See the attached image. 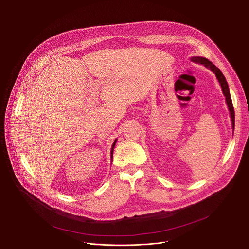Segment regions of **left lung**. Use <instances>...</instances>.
<instances>
[{"mask_svg": "<svg viewBox=\"0 0 249 249\" xmlns=\"http://www.w3.org/2000/svg\"><path fill=\"white\" fill-rule=\"evenodd\" d=\"M191 61L193 62H196V63H199V64H202L204 65L206 68H209L214 74L215 76H216L218 82L220 83L221 85V88H222V92L225 96V99H226V103H227V106H228V109H229V112H230V116H231V121H232V127L234 129V123H235V114H234V108H233V104H232V100H231V96H230V93H229V89H228V84L226 82V79L225 77L223 76L222 72L215 66L214 64H212L208 59L206 58H201V57H193L191 58Z\"/></svg>", "mask_w": 249, "mask_h": 249, "instance_id": "8db88e82", "label": "left lung"}]
</instances>
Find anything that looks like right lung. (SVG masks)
<instances>
[{"mask_svg": "<svg viewBox=\"0 0 249 249\" xmlns=\"http://www.w3.org/2000/svg\"><path fill=\"white\" fill-rule=\"evenodd\" d=\"M115 143H116V140L114 141V143H113V145H112V149H111V156L113 155V150H114V146H115Z\"/></svg>", "mask_w": 249, "mask_h": 249, "instance_id": "add662e5", "label": "right lung"}]
</instances>
